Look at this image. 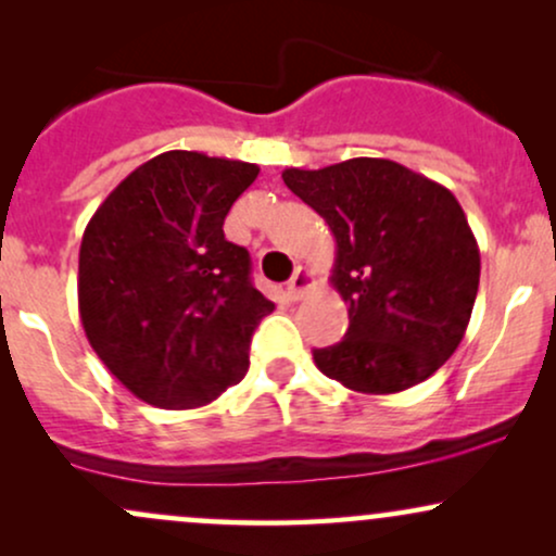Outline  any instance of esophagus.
Returning a JSON list of instances; mask_svg holds the SVG:
<instances>
[{
  "label": "esophagus",
  "instance_id": "34e87169",
  "mask_svg": "<svg viewBox=\"0 0 556 556\" xmlns=\"http://www.w3.org/2000/svg\"><path fill=\"white\" fill-rule=\"evenodd\" d=\"M311 290H314V274L305 269V266H298L295 274H292V279L287 282V298L300 300Z\"/></svg>",
  "mask_w": 556,
  "mask_h": 556
}]
</instances>
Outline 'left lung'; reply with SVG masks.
Here are the masks:
<instances>
[{
  "mask_svg": "<svg viewBox=\"0 0 556 556\" xmlns=\"http://www.w3.org/2000/svg\"><path fill=\"white\" fill-rule=\"evenodd\" d=\"M282 180L337 240L331 285L350 327L314 350L318 371L363 394L426 381L460 344L481 256L463 206L444 185L389 159L285 169Z\"/></svg>",
  "mask_w": 556,
  "mask_h": 556,
  "instance_id": "left-lung-1",
  "label": "left lung"
}]
</instances>
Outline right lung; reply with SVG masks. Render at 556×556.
<instances>
[{"instance_id":"right-lung-1","label":"right lung","mask_w":556,"mask_h":556,"mask_svg":"<svg viewBox=\"0 0 556 556\" xmlns=\"http://www.w3.org/2000/svg\"><path fill=\"white\" fill-rule=\"evenodd\" d=\"M256 164L164 151L96 208L80 242L78 305L88 342L138 400L201 407L238 384L258 321L274 311L225 216Z\"/></svg>"}]
</instances>
